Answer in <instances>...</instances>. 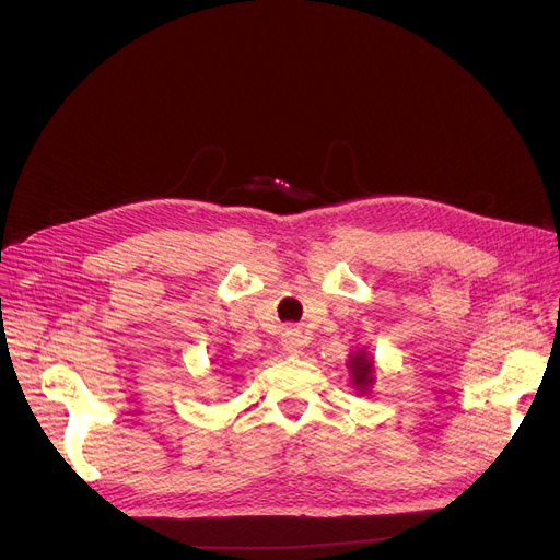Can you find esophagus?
<instances>
[{
    "mask_svg": "<svg viewBox=\"0 0 560 560\" xmlns=\"http://www.w3.org/2000/svg\"><path fill=\"white\" fill-rule=\"evenodd\" d=\"M281 345H283V349L288 351L290 357H298V354H302V349L306 347V336H304L300 329L290 327V329L283 331Z\"/></svg>",
    "mask_w": 560,
    "mask_h": 560,
    "instance_id": "obj_1",
    "label": "esophagus"
}]
</instances>
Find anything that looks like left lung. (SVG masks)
<instances>
[{
    "label": "left lung",
    "instance_id": "1",
    "mask_svg": "<svg viewBox=\"0 0 560 560\" xmlns=\"http://www.w3.org/2000/svg\"><path fill=\"white\" fill-rule=\"evenodd\" d=\"M349 370H351V384H354L361 393H365L374 381L372 378V374H374L372 359L365 357V351H357V354L349 359Z\"/></svg>",
    "mask_w": 560,
    "mask_h": 560
}]
</instances>
